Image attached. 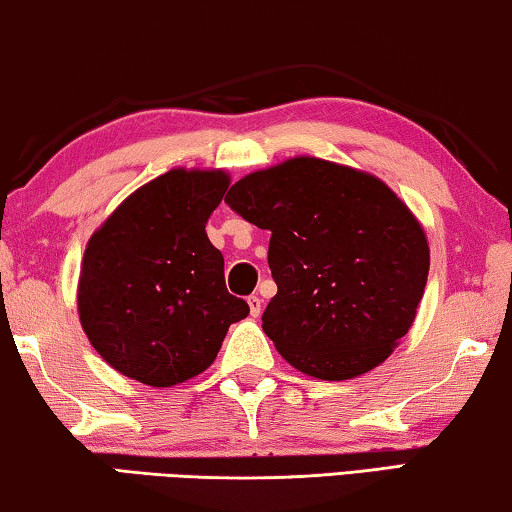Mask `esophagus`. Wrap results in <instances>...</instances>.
<instances>
[{
	"mask_svg": "<svg viewBox=\"0 0 512 512\" xmlns=\"http://www.w3.org/2000/svg\"><path fill=\"white\" fill-rule=\"evenodd\" d=\"M247 305H249L251 316H254V318L261 316V307H263V302H261V298H258V295H249V298H247Z\"/></svg>",
	"mask_w": 512,
	"mask_h": 512,
	"instance_id": "esophagus-1",
	"label": "esophagus"
}]
</instances>
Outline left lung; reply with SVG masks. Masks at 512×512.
Segmentation results:
<instances>
[{"instance_id":"obj_1","label":"left lung","mask_w":512,"mask_h":512,"mask_svg":"<svg viewBox=\"0 0 512 512\" xmlns=\"http://www.w3.org/2000/svg\"><path fill=\"white\" fill-rule=\"evenodd\" d=\"M224 201L272 233L263 330L295 369L344 381L388 358L416 318L425 231L374 175L314 157L242 177Z\"/></svg>"}]
</instances>
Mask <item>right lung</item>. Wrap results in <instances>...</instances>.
Listing matches in <instances>:
<instances>
[{"mask_svg":"<svg viewBox=\"0 0 512 512\" xmlns=\"http://www.w3.org/2000/svg\"><path fill=\"white\" fill-rule=\"evenodd\" d=\"M226 189L224 170L175 168L133 191L87 242L80 323L129 379L170 388L205 372L231 323L249 314L205 233Z\"/></svg>","mask_w":512,"mask_h":512,"instance_id":"add662e5","label":"right lung"}]
</instances>
